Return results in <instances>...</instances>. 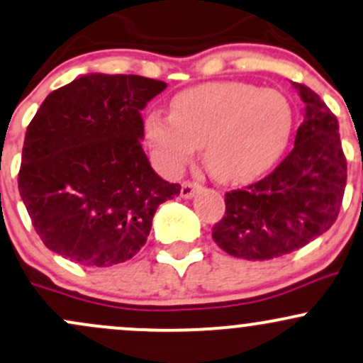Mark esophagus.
<instances>
[{
    "label": "esophagus",
    "instance_id": "1",
    "mask_svg": "<svg viewBox=\"0 0 363 363\" xmlns=\"http://www.w3.org/2000/svg\"><path fill=\"white\" fill-rule=\"evenodd\" d=\"M198 188H200V186H198L196 182L184 181V182H182V186H181V196L186 198V200H189V198L194 196V193H196Z\"/></svg>",
    "mask_w": 363,
    "mask_h": 363
}]
</instances>
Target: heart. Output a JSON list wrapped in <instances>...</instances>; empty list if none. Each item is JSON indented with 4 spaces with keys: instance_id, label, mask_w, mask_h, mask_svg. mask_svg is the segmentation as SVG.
<instances>
[{
    "instance_id": "obj_1",
    "label": "heart",
    "mask_w": 363,
    "mask_h": 363,
    "mask_svg": "<svg viewBox=\"0 0 363 363\" xmlns=\"http://www.w3.org/2000/svg\"><path fill=\"white\" fill-rule=\"evenodd\" d=\"M294 110L276 89L224 81L175 94L170 115L151 111L145 134L165 174H179L203 146L213 179L245 184L269 172L289 145Z\"/></svg>"
}]
</instances>
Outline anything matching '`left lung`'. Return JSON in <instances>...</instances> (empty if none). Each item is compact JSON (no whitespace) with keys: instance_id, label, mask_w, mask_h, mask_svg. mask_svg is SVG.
<instances>
[{"instance_id":"obj_1","label":"left lung","mask_w":363,"mask_h":363,"mask_svg":"<svg viewBox=\"0 0 363 363\" xmlns=\"http://www.w3.org/2000/svg\"><path fill=\"white\" fill-rule=\"evenodd\" d=\"M305 103L291 153L262 181L225 193L213 241L233 257L272 260L308 245L336 222L346 186L337 118L310 87L293 82Z\"/></svg>"}]
</instances>
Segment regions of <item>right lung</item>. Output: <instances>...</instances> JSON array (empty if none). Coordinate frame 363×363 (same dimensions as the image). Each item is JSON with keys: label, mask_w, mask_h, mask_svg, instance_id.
Masks as SVG:
<instances>
[{"label": "right lung", "mask_w": 363, "mask_h": 363, "mask_svg": "<svg viewBox=\"0 0 363 363\" xmlns=\"http://www.w3.org/2000/svg\"><path fill=\"white\" fill-rule=\"evenodd\" d=\"M167 84L86 74L46 96L30 121L18 191L48 250L86 267L130 260L163 201L179 196L143 151L141 110Z\"/></svg>", "instance_id": "1"}]
</instances>
